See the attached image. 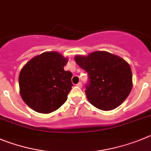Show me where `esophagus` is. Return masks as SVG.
Segmentation results:
<instances>
[{"instance_id": "34e87169", "label": "esophagus", "mask_w": 151, "mask_h": 151, "mask_svg": "<svg viewBox=\"0 0 151 151\" xmlns=\"http://www.w3.org/2000/svg\"><path fill=\"white\" fill-rule=\"evenodd\" d=\"M77 86H79V87H82V83H81V82H79L78 83H77Z\"/></svg>"}]
</instances>
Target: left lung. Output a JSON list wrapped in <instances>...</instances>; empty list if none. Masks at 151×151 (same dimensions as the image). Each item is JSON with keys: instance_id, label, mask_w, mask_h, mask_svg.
<instances>
[{"instance_id": "obj_1", "label": "left lung", "mask_w": 151, "mask_h": 151, "mask_svg": "<svg viewBox=\"0 0 151 151\" xmlns=\"http://www.w3.org/2000/svg\"><path fill=\"white\" fill-rule=\"evenodd\" d=\"M74 59L89 74L86 95L94 107L111 111L128 97L132 88V74L128 62L121 57L106 51H95L88 55H75Z\"/></svg>"}]
</instances>
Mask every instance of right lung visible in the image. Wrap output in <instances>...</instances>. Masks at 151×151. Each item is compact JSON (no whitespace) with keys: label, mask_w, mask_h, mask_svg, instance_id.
<instances>
[{"label":"right lung","mask_w":151,"mask_h":151,"mask_svg":"<svg viewBox=\"0 0 151 151\" xmlns=\"http://www.w3.org/2000/svg\"><path fill=\"white\" fill-rule=\"evenodd\" d=\"M68 59L54 51L36 55L19 76V92L25 104L41 114H50L65 102L73 86L72 74L64 70Z\"/></svg>","instance_id":"add662e5"}]
</instances>
